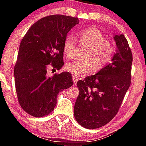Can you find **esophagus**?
Segmentation results:
<instances>
[{
  "mask_svg": "<svg viewBox=\"0 0 146 146\" xmlns=\"http://www.w3.org/2000/svg\"><path fill=\"white\" fill-rule=\"evenodd\" d=\"M72 80H73V82H74V83L75 84H76V82H78V77L76 76H74V75L73 76H72Z\"/></svg>",
  "mask_w": 146,
  "mask_h": 146,
  "instance_id": "1",
  "label": "esophagus"
}]
</instances>
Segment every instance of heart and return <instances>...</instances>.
Listing matches in <instances>:
<instances>
[{
	"mask_svg": "<svg viewBox=\"0 0 146 146\" xmlns=\"http://www.w3.org/2000/svg\"><path fill=\"white\" fill-rule=\"evenodd\" d=\"M81 46L87 48L82 60L68 63L66 70L74 76H79L90 72L94 67L98 71L107 64L112 58L114 46L99 30L90 28L80 31L78 35ZM76 48V40L72 36H68L64 42V51L70 58L74 56Z\"/></svg>",
	"mask_w": 146,
	"mask_h": 146,
	"instance_id": "obj_1",
	"label": "heart"
}]
</instances>
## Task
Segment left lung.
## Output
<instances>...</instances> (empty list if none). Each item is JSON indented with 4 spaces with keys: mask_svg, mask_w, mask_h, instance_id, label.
<instances>
[{
    "mask_svg": "<svg viewBox=\"0 0 146 146\" xmlns=\"http://www.w3.org/2000/svg\"><path fill=\"white\" fill-rule=\"evenodd\" d=\"M117 50L112 62L95 75L77 82L79 95L74 106L76 120L87 129L107 124L118 112L131 84L133 57L123 35H115Z\"/></svg>",
    "mask_w": 146,
    "mask_h": 146,
    "instance_id": "left-lung-1",
    "label": "left lung"
}]
</instances>
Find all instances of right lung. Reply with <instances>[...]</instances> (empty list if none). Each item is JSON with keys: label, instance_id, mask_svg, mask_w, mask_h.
Segmentation results:
<instances>
[{"label": "right lung", "instance_id": "1", "mask_svg": "<svg viewBox=\"0 0 146 146\" xmlns=\"http://www.w3.org/2000/svg\"><path fill=\"white\" fill-rule=\"evenodd\" d=\"M78 23V18L50 15L36 22L22 39L14 68L15 87L21 108L32 116L48 115L60 92L73 85L68 72L49 77L47 71L62 67L64 42Z\"/></svg>", "mask_w": 146, "mask_h": 146}]
</instances>
